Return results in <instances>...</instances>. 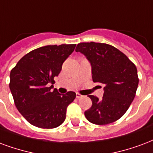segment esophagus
Here are the masks:
<instances>
[{
	"mask_svg": "<svg viewBox=\"0 0 153 153\" xmlns=\"http://www.w3.org/2000/svg\"><path fill=\"white\" fill-rule=\"evenodd\" d=\"M81 97H82V95H80V94H79V93L76 94V98H77V99H79V98H81Z\"/></svg>",
	"mask_w": 153,
	"mask_h": 153,
	"instance_id": "esophagus-1",
	"label": "esophagus"
}]
</instances>
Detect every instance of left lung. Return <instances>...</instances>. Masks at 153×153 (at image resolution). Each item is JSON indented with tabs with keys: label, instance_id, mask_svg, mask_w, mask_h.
<instances>
[{
	"label": "left lung",
	"instance_id": "obj_1",
	"mask_svg": "<svg viewBox=\"0 0 153 153\" xmlns=\"http://www.w3.org/2000/svg\"><path fill=\"white\" fill-rule=\"evenodd\" d=\"M86 56L91 66L93 82L104 85L101 100L90 95L91 107L86 118L93 124L106 125L124 115L133 101L139 79L136 66L114 46L101 43H80L75 48Z\"/></svg>",
	"mask_w": 153,
	"mask_h": 153
}]
</instances>
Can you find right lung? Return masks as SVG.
Instances as JSON below:
<instances>
[{"label": "right lung", "mask_w": 153, "mask_h": 153, "mask_svg": "<svg viewBox=\"0 0 153 153\" xmlns=\"http://www.w3.org/2000/svg\"><path fill=\"white\" fill-rule=\"evenodd\" d=\"M76 45H47L22 56L10 72V89L18 110L31 125L52 129L65 119L68 105L76 97L74 91L60 94L53 86L62 64Z\"/></svg>", "instance_id": "right-lung-1"}]
</instances>
